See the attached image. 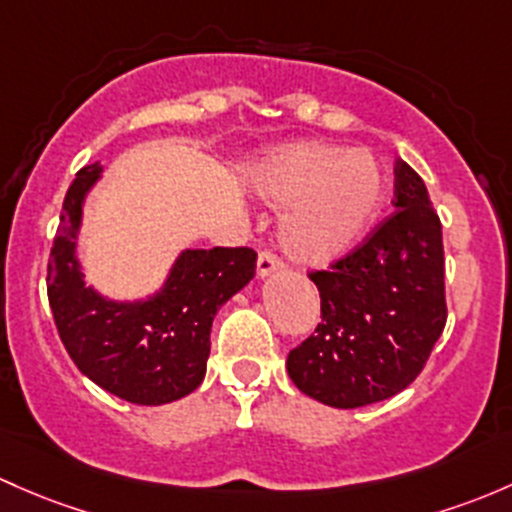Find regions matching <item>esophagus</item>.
<instances>
[{
    "label": "esophagus",
    "mask_w": 512,
    "mask_h": 512,
    "mask_svg": "<svg viewBox=\"0 0 512 512\" xmlns=\"http://www.w3.org/2000/svg\"><path fill=\"white\" fill-rule=\"evenodd\" d=\"M282 267H284V262L270 250H262L260 257H257V277H267V274L279 272Z\"/></svg>",
    "instance_id": "obj_1"
}]
</instances>
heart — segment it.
<instances>
[{
	"label": "heart",
	"mask_w": 512,
	"mask_h": 512,
	"mask_svg": "<svg viewBox=\"0 0 512 512\" xmlns=\"http://www.w3.org/2000/svg\"><path fill=\"white\" fill-rule=\"evenodd\" d=\"M262 196L289 206L279 240L292 260L326 265L370 228L385 203L387 176L368 149L299 142L274 149L257 164Z\"/></svg>",
	"instance_id": "heart-1"
}]
</instances>
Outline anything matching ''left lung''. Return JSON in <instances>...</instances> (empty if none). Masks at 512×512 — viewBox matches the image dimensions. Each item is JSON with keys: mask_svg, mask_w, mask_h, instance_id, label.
<instances>
[{"mask_svg": "<svg viewBox=\"0 0 512 512\" xmlns=\"http://www.w3.org/2000/svg\"><path fill=\"white\" fill-rule=\"evenodd\" d=\"M395 213L328 270L309 272L321 324L287 355L304 395L338 410L405 390L446 326L441 220L424 181L395 164Z\"/></svg>", "mask_w": 512, "mask_h": 512, "instance_id": "left-lung-1", "label": "left lung"}]
</instances>
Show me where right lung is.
Segmentation results:
<instances>
[{"label":"right lung","instance_id":"right-lung-1","mask_svg":"<svg viewBox=\"0 0 512 512\" xmlns=\"http://www.w3.org/2000/svg\"><path fill=\"white\" fill-rule=\"evenodd\" d=\"M100 179L90 164L75 174L48 257V304L58 336L83 375L134 405H166L196 390L211 355L213 316L257 267L250 247L181 252L169 279L144 301H110L85 287L75 257L83 201Z\"/></svg>","mask_w":512,"mask_h":512}]
</instances>
